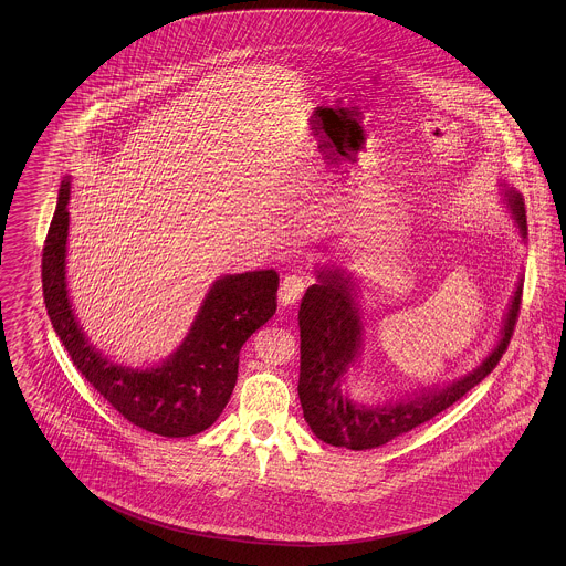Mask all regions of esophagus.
<instances>
[{
	"label": "esophagus",
	"mask_w": 566,
	"mask_h": 566,
	"mask_svg": "<svg viewBox=\"0 0 566 566\" xmlns=\"http://www.w3.org/2000/svg\"><path fill=\"white\" fill-rule=\"evenodd\" d=\"M305 291V277L293 273V275H286L280 284V291H277V301L282 307H293L298 303V298Z\"/></svg>",
	"instance_id": "34e87169"
}]
</instances>
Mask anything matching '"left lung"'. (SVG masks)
Returning a JSON list of instances; mask_svg holds the SVG:
<instances>
[{"label": "left lung", "instance_id": "1", "mask_svg": "<svg viewBox=\"0 0 566 566\" xmlns=\"http://www.w3.org/2000/svg\"><path fill=\"white\" fill-rule=\"evenodd\" d=\"M499 187L522 240H526L528 227L522 195L505 182ZM358 296L360 286L352 273L335 265L316 268V284L305 291L298 310L301 371L296 390L303 418L321 441L335 448L371 450L429 422L475 388L499 365L503 352L510 346L517 321L522 277L517 280L494 348L475 369L452 384L427 386L405 395L399 401L377 405L358 403L344 388L348 371L356 367L365 342Z\"/></svg>", "mask_w": 566, "mask_h": 566}]
</instances>
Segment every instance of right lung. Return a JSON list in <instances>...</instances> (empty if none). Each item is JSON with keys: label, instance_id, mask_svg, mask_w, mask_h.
<instances>
[{"label": "right lung", "instance_id": "right-lung-1", "mask_svg": "<svg viewBox=\"0 0 566 566\" xmlns=\"http://www.w3.org/2000/svg\"><path fill=\"white\" fill-rule=\"evenodd\" d=\"M70 189L67 176L59 189L42 254L44 303L54 333L86 381L135 427L161 437L206 431L231 399L243 344L275 314L277 273L245 271L218 277L185 342L161 365L146 369L118 365L88 342L67 296Z\"/></svg>", "mask_w": 566, "mask_h": 566}]
</instances>
